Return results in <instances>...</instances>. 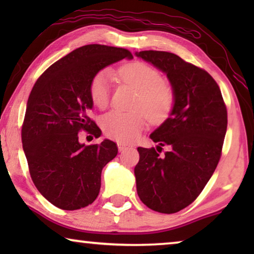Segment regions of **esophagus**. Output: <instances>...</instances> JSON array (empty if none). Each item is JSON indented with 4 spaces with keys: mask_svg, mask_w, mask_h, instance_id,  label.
Returning <instances> with one entry per match:
<instances>
[{
    "mask_svg": "<svg viewBox=\"0 0 254 254\" xmlns=\"http://www.w3.org/2000/svg\"><path fill=\"white\" fill-rule=\"evenodd\" d=\"M127 144L125 143H121V142H118V149H119V151H124L125 149H127Z\"/></svg>",
    "mask_w": 254,
    "mask_h": 254,
    "instance_id": "esophagus-1",
    "label": "esophagus"
}]
</instances>
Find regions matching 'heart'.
Instances as JSON below:
<instances>
[{"instance_id":"1","label":"heart","mask_w":254,"mask_h":254,"mask_svg":"<svg viewBox=\"0 0 254 254\" xmlns=\"http://www.w3.org/2000/svg\"><path fill=\"white\" fill-rule=\"evenodd\" d=\"M119 76L124 82L133 85L138 91L134 103V112L111 111L102 119V127L109 136L123 142L136 140L143 129L145 119L143 112L151 121H161L168 117L172 107L173 92L157 69L144 62L134 61L124 64L119 69ZM112 72L107 69L99 71L90 83V97L99 109H104L110 102Z\"/></svg>"}]
</instances>
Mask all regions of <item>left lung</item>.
<instances>
[{"instance_id": "8db88e82", "label": "left lung", "mask_w": 254, "mask_h": 254, "mask_svg": "<svg viewBox=\"0 0 254 254\" xmlns=\"http://www.w3.org/2000/svg\"><path fill=\"white\" fill-rule=\"evenodd\" d=\"M137 58L165 72L173 92L168 119L150 134L155 148H137L135 166L138 197L150 209L173 214L193 202L216 169L228 126L221 90L206 70L161 51H142Z\"/></svg>"}]
</instances>
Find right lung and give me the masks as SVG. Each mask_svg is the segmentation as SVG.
<instances>
[{"mask_svg": "<svg viewBox=\"0 0 254 254\" xmlns=\"http://www.w3.org/2000/svg\"><path fill=\"white\" fill-rule=\"evenodd\" d=\"M133 55L125 48L85 45L55 62L37 79L26 104L23 150L31 178L45 199L64 210L91 204L98 196L102 170L116 157L113 141L79 143L78 131L99 137L89 118L90 83L107 65Z\"/></svg>", "mask_w": 254, "mask_h": 254, "instance_id": "right-lung-1", "label": "right lung"}]
</instances>
